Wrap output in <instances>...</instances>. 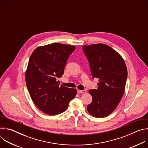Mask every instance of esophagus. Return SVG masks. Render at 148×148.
I'll return each mask as SVG.
<instances>
[{"instance_id": "esophagus-1", "label": "esophagus", "mask_w": 148, "mask_h": 148, "mask_svg": "<svg viewBox=\"0 0 148 148\" xmlns=\"http://www.w3.org/2000/svg\"><path fill=\"white\" fill-rule=\"evenodd\" d=\"M77 92L78 93H85L86 92V90H77Z\"/></svg>"}]
</instances>
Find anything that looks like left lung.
<instances>
[{
    "mask_svg": "<svg viewBox=\"0 0 148 148\" xmlns=\"http://www.w3.org/2000/svg\"><path fill=\"white\" fill-rule=\"evenodd\" d=\"M92 78L99 79L97 89L91 90L92 97L88 112L96 118H104L117 107L125 92L127 68L122 56L104 44L82 46Z\"/></svg>",
    "mask_w": 148,
    "mask_h": 148,
    "instance_id": "left-lung-1",
    "label": "left lung"
}]
</instances>
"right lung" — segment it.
I'll use <instances>...</instances> for the list:
<instances>
[{
	"mask_svg": "<svg viewBox=\"0 0 148 148\" xmlns=\"http://www.w3.org/2000/svg\"><path fill=\"white\" fill-rule=\"evenodd\" d=\"M74 46L52 43L37 47L32 54L26 71V83L36 107L49 115L64 112L76 95L75 88L59 86Z\"/></svg>",
	"mask_w": 148,
	"mask_h": 148,
	"instance_id": "1",
	"label": "right lung"
}]
</instances>
